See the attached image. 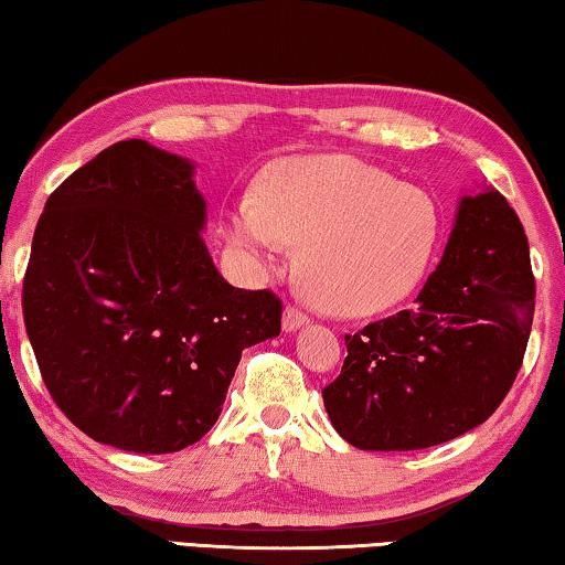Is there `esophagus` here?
I'll return each mask as SVG.
<instances>
[{"mask_svg":"<svg viewBox=\"0 0 565 565\" xmlns=\"http://www.w3.org/2000/svg\"><path fill=\"white\" fill-rule=\"evenodd\" d=\"M308 323H310L308 312H302L300 308H295V306L285 308V312H282V328H285V331H298V328L308 326Z\"/></svg>","mask_w":565,"mask_h":565,"instance_id":"34e87169","label":"esophagus"}]
</instances>
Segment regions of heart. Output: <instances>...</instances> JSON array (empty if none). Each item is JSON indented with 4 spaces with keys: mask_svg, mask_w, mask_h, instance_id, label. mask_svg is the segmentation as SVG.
Masks as SVG:
<instances>
[{
    "mask_svg": "<svg viewBox=\"0 0 565 565\" xmlns=\"http://www.w3.org/2000/svg\"><path fill=\"white\" fill-rule=\"evenodd\" d=\"M224 232L257 270L300 245L308 298L335 316H376L402 302L427 270L439 237L431 199L349 156L282 161L224 212Z\"/></svg>",
    "mask_w": 565,
    "mask_h": 565,
    "instance_id": "1",
    "label": "heart"
}]
</instances>
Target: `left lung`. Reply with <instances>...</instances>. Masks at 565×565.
Here are the masks:
<instances>
[{"label": "left lung", "mask_w": 565, "mask_h": 565, "mask_svg": "<svg viewBox=\"0 0 565 565\" xmlns=\"http://www.w3.org/2000/svg\"><path fill=\"white\" fill-rule=\"evenodd\" d=\"M533 310L515 210L494 189L462 196L416 306L345 335L341 376L323 388L335 431L359 449L409 452L480 427L523 366Z\"/></svg>", "instance_id": "left-lung-1"}]
</instances>
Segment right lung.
<instances>
[{"label": "right lung", "mask_w": 565, "mask_h": 565, "mask_svg": "<svg viewBox=\"0 0 565 565\" xmlns=\"http://www.w3.org/2000/svg\"><path fill=\"white\" fill-rule=\"evenodd\" d=\"M194 163L131 138L50 194L22 312L50 396L100 445L167 455L220 419L242 351L280 335L270 290L232 288L202 239Z\"/></svg>", "instance_id": "right-lung-1"}]
</instances>
